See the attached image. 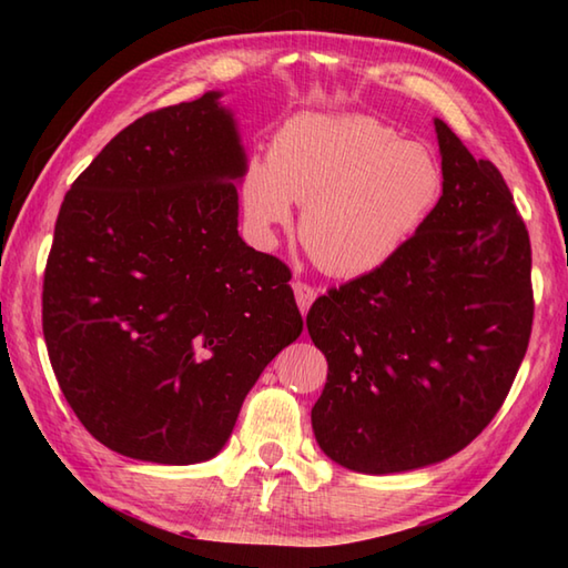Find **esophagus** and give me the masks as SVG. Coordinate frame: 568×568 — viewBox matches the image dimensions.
Returning <instances> with one entry per match:
<instances>
[{
    "mask_svg": "<svg viewBox=\"0 0 568 568\" xmlns=\"http://www.w3.org/2000/svg\"><path fill=\"white\" fill-rule=\"evenodd\" d=\"M293 291H295V300H297L300 312H303V315H307L310 305L315 303L317 291H315V287H312V285L303 283V281H293Z\"/></svg>",
    "mask_w": 568,
    "mask_h": 568,
    "instance_id": "esophagus-1",
    "label": "esophagus"
}]
</instances>
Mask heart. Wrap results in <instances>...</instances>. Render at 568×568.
<instances>
[{
	"label": "heart",
	"mask_w": 568,
	"mask_h": 568,
	"mask_svg": "<svg viewBox=\"0 0 568 568\" xmlns=\"http://www.w3.org/2000/svg\"><path fill=\"white\" fill-rule=\"evenodd\" d=\"M434 155L366 114H300L244 178V207L261 239L305 204L300 236L324 271L364 275L390 263L439 200Z\"/></svg>",
	"instance_id": "obj_1"
}]
</instances>
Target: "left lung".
<instances>
[{
	"instance_id": "left-lung-1",
	"label": "left lung",
	"mask_w": 568,
	"mask_h": 568,
	"mask_svg": "<svg viewBox=\"0 0 568 568\" xmlns=\"http://www.w3.org/2000/svg\"><path fill=\"white\" fill-rule=\"evenodd\" d=\"M442 197L383 268L315 300L327 356L312 429L332 462L403 474L444 462L496 417L532 332V248L513 192L442 119Z\"/></svg>"
}]
</instances>
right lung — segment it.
I'll use <instances>...</instances> for the list:
<instances>
[{
  "mask_svg": "<svg viewBox=\"0 0 568 568\" xmlns=\"http://www.w3.org/2000/svg\"><path fill=\"white\" fill-rule=\"evenodd\" d=\"M204 92L143 114L60 204L43 336L68 405L139 462L216 456L263 368L303 332L291 268L239 236L246 153Z\"/></svg>",
  "mask_w": 568,
  "mask_h": 568,
  "instance_id": "right-lung-1",
  "label": "right lung"
}]
</instances>
